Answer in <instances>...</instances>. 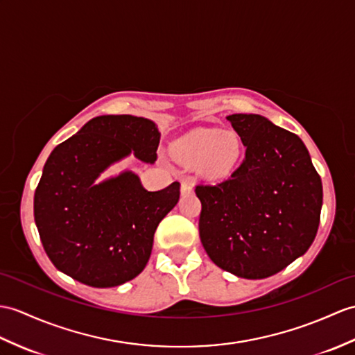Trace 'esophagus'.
I'll return each mask as SVG.
<instances>
[{
  "label": "esophagus",
  "mask_w": 355,
  "mask_h": 355,
  "mask_svg": "<svg viewBox=\"0 0 355 355\" xmlns=\"http://www.w3.org/2000/svg\"><path fill=\"white\" fill-rule=\"evenodd\" d=\"M193 191V184L191 183V181H187V180H184L183 183H181V193H191Z\"/></svg>",
  "instance_id": "obj_1"
}]
</instances>
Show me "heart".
Returning a JSON list of instances; mask_svg holds the SVG:
<instances>
[{"label":"heart","mask_w":355,"mask_h":355,"mask_svg":"<svg viewBox=\"0 0 355 355\" xmlns=\"http://www.w3.org/2000/svg\"><path fill=\"white\" fill-rule=\"evenodd\" d=\"M175 157L184 163H200L210 178L228 175L242 154V142L234 131L198 128L187 133L172 146Z\"/></svg>","instance_id":"b5f03b06"}]
</instances>
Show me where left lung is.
<instances>
[{
    "label": "left lung",
    "mask_w": 355,
    "mask_h": 355,
    "mask_svg": "<svg viewBox=\"0 0 355 355\" xmlns=\"http://www.w3.org/2000/svg\"><path fill=\"white\" fill-rule=\"evenodd\" d=\"M227 119L246 148L245 159L228 180L195 187L201 243L220 269L241 278H268L315 241L322 183L296 135L260 114Z\"/></svg>",
    "instance_id": "8db88e82"
}]
</instances>
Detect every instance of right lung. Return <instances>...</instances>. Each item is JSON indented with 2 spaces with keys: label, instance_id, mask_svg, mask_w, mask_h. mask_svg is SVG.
<instances>
[{
  "label": "right lung",
  "instance_id": "add662e5",
  "mask_svg": "<svg viewBox=\"0 0 355 355\" xmlns=\"http://www.w3.org/2000/svg\"><path fill=\"white\" fill-rule=\"evenodd\" d=\"M159 142L153 121L105 114L49 154L35 192V222L46 255L63 274L114 287L144 270L155 228L178 202L180 183L148 192L131 171L95 180L131 153L154 163Z\"/></svg>",
  "mask_w": 355,
  "mask_h": 355
}]
</instances>
